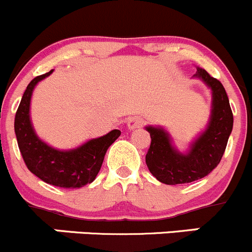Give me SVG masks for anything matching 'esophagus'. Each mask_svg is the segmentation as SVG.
Masks as SVG:
<instances>
[{
	"instance_id": "obj_1",
	"label": "esophagus",
	"mask_w": 252,
	"mask_h": 252,
	"mask_svg": "<svg viewBox=\"0 0 252 252\" xmlns=\"http://www.w3.org/2000/svg\"><path fill=\"white\" fill-rule=\"evenodd\" d=\"M143 123H144V119L141 118L140 116H134L128 119V122H126V126H128L129 130H134V129L136 128H140V126H143Z\"/></svg>"
}]
</instances>
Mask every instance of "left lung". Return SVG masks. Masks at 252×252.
<instances>
[{
  "mask_svg": "<svg viewBox=\"0 0 252 252\" xmlns=\"http://www.w3.org/2000/svg\"><path fill=\"white\" fill-rule=\"evenodd\" d=\"M193 79L201 80L212 92L209 121L206 129L182 153L162 126H146L151 144L146 154L149 171L165 185H182L203 178L220 162L233 130V112L220 81L197 67Z\"/></svg>",
  "mask_w": 252,
  "mask_h": 252,
  "instance_id": "obj_1",
  "label": "left lung"
}]
</instances>
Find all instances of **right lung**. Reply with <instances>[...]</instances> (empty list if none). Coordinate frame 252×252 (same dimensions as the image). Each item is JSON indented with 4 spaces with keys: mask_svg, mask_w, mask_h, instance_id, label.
<instances>
[{
    "mask_svg": "<svg viewBox=\"0 0 252 252\" xmlns=\"http://www.w3.org/2000/svg\"><path fill=\"white\" fill-rule=\"evenodd\" d=\"M53 71L36 76L27 86L14 118V131L19 151L32 173L56 187L80 188L94 182L101 170L107 150L119 138L121 130L113 129L106 135L90 139L69 150L53 148L41 140L32 124V94L36 85L50 76Z\"/></svg>",
    "mask_w": 252,
    "mask_h": 252,
    "instance_id": "right-lung-1",
    "label": "right lung"
}]
</instances>
